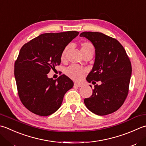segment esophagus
Masks as SVG:
<instances>
[{
  "label": "esophagus",
  "mask_w": 146,
  "mask_h": 146,
  "mask_svg": "<svg viewBox=\"0 0 146 146\" xmlns=\"http://www.w3.org/2000/svg\"><path fill=\"white\" fill-rule=\"evenodd\" d=\"M83 86V85L81 84H78V83H75L74 84V87H81Z\"/></svg>",
  "instance_id": "34e87169"
}]
</instances>
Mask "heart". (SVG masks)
I'll use <instances>...</instances> for the list:
<instances>
[{
    "mask_svg": "<svg viewBox=\"0 0 146 146\" xmlns=\"http://www.w3.org/2000/svg\"><path fill=\"white\" fill-rule=\"evenodd\" d=\"M68 48H69V46H66L62 50L61 56V59H64L65 58ZM81 50L82 54L87 52V51L94 50V47L90 42H82L81 44ZM85 72H86V70L85 69L75 64L70 66L65 70L66 75L75 81L81 80L84 78Z\"/></svg>",
    "mask_w": 146,
    "mask_h": 146,
    "instance_id": "heart-1",
    "label": "heart"
}]
</instances>
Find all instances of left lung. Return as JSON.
Wrapping results in <instances>:
<instances>
[{"label": "left lung", "mask_w": 146, "mask_h": 146, "mask_svg": "<svg viewBox=\"0 0 146 146\" xmlns=\"http://www.w3.org/2000/svg\"><path fill=\"white\" fill-rule=\"evenodd\" d=\"M92 43L96 50L95 62L87 77L94 85L93 93L84 103L91 112L100 116L115 112L126 99L132 64L122 45L116 39L100 32L84 31L80 35Z\"/></svg>", "instance_id": "1"}]
</instances>
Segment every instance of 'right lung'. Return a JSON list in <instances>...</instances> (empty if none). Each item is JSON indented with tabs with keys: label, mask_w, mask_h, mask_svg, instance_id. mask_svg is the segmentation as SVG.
<instances>
[{
	"label": "right lung",
	"mask_w": 146,
	"mask_h": 146,
	"mask_svg": "<svg viewBox=\"0 0 146 146\" xmlns=\"http://www.w3.org/2000/svg\"><path fill=\"white\" fill-rule=\"evenodd\" d=\"M78 34L76 31L44 33L20 49L14 64V76L19 99L31 113L42 116L52 115L73 87V81L65 75L53 80L47 74L60 64L62 50Z\"/></svg>",
	"instance_id": "right-lung-1"
}]
</instances>
